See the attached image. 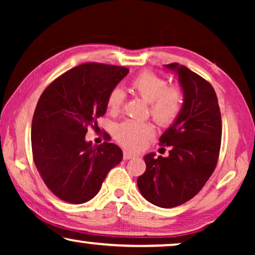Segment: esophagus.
Wrapping results in <instances>:
<instances>
[{"label": "esophagus", "instance_id": "34e87169", "mask_svg": "<svg viewBox=\"0 0 255 255\" xmlns=\"http://www.w3.org/2000/svg\"><path fill=\"white\" fill-rule=\"evenodd\" d=\"M135 156H137V154H134V153H132V152H130V151H124V152H123V158H124L125 160L135 158Z\"/></svg>", "mask_w": 255, "mask_h": 255}]
</instances>
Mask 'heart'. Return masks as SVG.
<instances>
[{"label":"heart","instance_id":"obj_1","mask_svg":"<svg viewBox=\"0 0 255 255\" xmlns=\"http://www.w3.org/2000/svg\"><path fill=\"white\" fill-rule=\"evenodd\" d=\"M130 88L135 95L149 103V113L156 123L168 127L179 116L183 103L182 89L177 86H168L161 76L152 72H142L131 81ZM125 100L123 89H111L107 99L108 110L111 114L120 113ZM154 128L146 122L127 121L116 128L117 141L128 149L138 151L153 137Z\"/></svg>","mask_w":255,"mask_h":255}]
</instances>
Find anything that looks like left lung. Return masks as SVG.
I'll use <instances>...</instances> for the list:
<instances>
[{
	"label": "left lung",
	"instance_id": "obj_1",
	"mask_svg": "<svg viewBox=\"0 0 255 255\" xmlns=\"http://www.w3.org/2000/svg\"><path fill=\"white\" fill-rule=\"evenodd\" d=\"M177 75L183 92L179 116L160 137L168 156H144L145 173L137 183L145 200L160 208L186 203L200 191L217 165L222 117L217 96L207 80L177 62L165 65Z\"/></svg>",
	"mask_w": 255,
	"mask_h": 255
}]
</instances>
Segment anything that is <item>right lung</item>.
<instances>
[{
    "label": "right lung",
    "instance_id": "right-lung-1",
    "mask_svg": "<svg viewBox=\"0 0 255 255\" xmlns=\"http://www.w3.org/2000/svg\"><path fill=\"white\" fill-rule=\"evenodd\" d=\"M128 69L89 62L55 79L38 101L31 127L33 161L48 189L73 204L95 197L107 174L123 159L116 144L86 140L107 111V99ZM109 140V137H107Z\"/></svg>",
    "mask_w": 255,
    "mask_h": 255
}]
</instances>
